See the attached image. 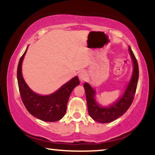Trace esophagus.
Returning a JSON list of instances; mask_svg holds the SVG:
<instances>
[{"label":"esophagus","instance_id":"obj_1","mask_svg":"<svg viewBox=\"0 0 155 155\" xmlns=\"http://www.w3.org/2000/svg\"><path fill=\"white\" fill-rule=\"evenodd\" d=\"M87 78V74L84 71H81V72H79V79L80 80V81L83 82L84 81H85Z\"/></svg>","mask_w":155,"mask_h":155}]
</instances>
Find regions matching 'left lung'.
I'll use <instances>...</instances> for the list:
<instances>
[{
    "label": "left lung",
    "instance_id": "1",
    "mask_svg": "<svg viewBox=\"0 0 155 155\" xmlns=\"http://www.w3.org/2000/svg\"><path fill=\"white\" fill-rule=\"evenodd\" d=\"M129 52L132 58L133 71L130 81L125 88L124 93L117 101L108 106L99 104L96 100V91L87 82L84 84L85 90L88 112L94 120L99 123H109L122 116L130 108L134 99L139 79V66L130 46Z\"/></svg>",
    "mask_w": 155,
    "mask_h": 155
}]
</instances>
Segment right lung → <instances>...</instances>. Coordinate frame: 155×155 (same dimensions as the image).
Masks as SVG:
<instances>
[{
	"instance_id": "obj_1",
	"label": "right lung",
	"mask_w": 155,
	"mask_h": 155,
	"mask_svg": "<svg viewBox=\"0 0 155 155\" xmlns=\"http://www.w3.org/2000/svg\"><path fill=\"white\" fill-rule=\"evenodd\" d=\"M28 47L18 65L17 79L21 97L25 108L31 115L44 121H57L65 115L70 94L74 88L80 84L79 78L77 76L72 78L50 94L41 95L34 92L25 83L22 74L23 61Z\"/></svg>"
}]
</instances>
